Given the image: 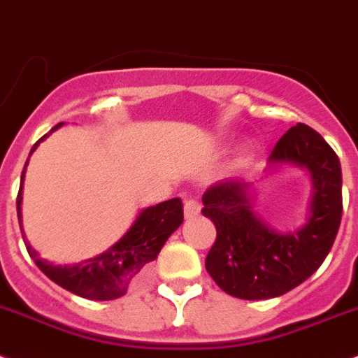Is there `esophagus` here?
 <instances>
[{"mask_svg":"<svg viewBox=\"0 0 358 358\" xmlns=\"http://www.w3.org/2000/svg\"><path fill=\"white\" fill-rule=\"evenodd\" d=\"M201 212V207H199V203L196 199H187L185 205H183V214H185L187 219L196 217V215Z\"/></svg>","mask_w":358,"mask_h":358,"instance_id":"1","label":"esophagus"}]
</instances>
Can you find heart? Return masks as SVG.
Instances as JSON below:
<instances>
[{
  "instance_id": "obj_1",
  "label": "heart",
  "mask_w": 358,
  "mask_h": 358,
  "mask_svg": "<svg viewBox=\"0 0 358 358\" xmlns=\"http://www.w3.org/2000/svg\"><path fill=\"white\" fill-rule=\"evenodd\" d=\"M255 157V146L251 143H243L237 150V155H235V166L244 167L251 162V159Z\"/></svg>"
}]
</instances>
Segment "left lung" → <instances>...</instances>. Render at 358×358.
Instances as JSON below:
<instances>
[{
  "mask_svg": "<svg viewBox=\"0 0 358 358\" xmlns=\"http://www.w3.org/2000/svg\"><path fill=\"white\" fill-rule=\"evenodd\" d=\"M283 166L308 173L312 183L301 227L280 231L257 214V189L246 182L215 183L203 196V215L217 237L205 267L227 294L269 299L298 287L327 259L343 215V173L336 151L307 124L287 130L273 148L267 173Z\"/></svg>",
  "mask_w": 358,
  "mask_h": 358,
  "instance_id": "obj_1",
  "label": "left lung"
}]
</instances>
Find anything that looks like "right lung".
I'll return each mask as SVG.
<instances>
[{
  "label": "right lung",
  "mask_w": 358,
  "mask_h": 358,
  "mask_svg": "<svg viewBox=\"0 0 358 358\" xmlns=\"http://www.w3.org/2000/svg\"><path fill=\"white\" fill-rule=\"evenodd\" d=\"M62 124L64 123H59L55 128H51L50 134L44 135L43 139H38L31 148L30 157L37 150L38 144L43 143L46 137H50L55 130H59ZM28 160L24 164V169H22L21 187H19L17 194V217L22 241L27 244L28 253L37 264L38 269L48 278L59 283L60 287L73 292V294L87 299H99V301L121 298L123 294H127L128 287L139 278L144 267L159 257L166 241L183 223L182 199H167V201L159 203L155 207L143 208L137 214L131 227L124 231L123 237L99 255L83 260V262L73 264V266L71 264L60 266V264L48 262V260L38 257L37 250L28 243L24 230H22L21 203Z\"/></svg>",
  "instance_id": "right-lung-1"
}]
</instances>
